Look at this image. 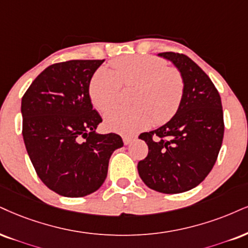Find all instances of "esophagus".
<instances>
[{
	"mask_svg": "<svg viewBox=\"0 0 248 248\" xmlns=\"http://www.w3.org/2000/svg\"><path fill=\"white\" fill-rule=\"evenodd\" d=\"M134 140V137H131V136H123V142L125 145H129Z\"/></svg>",
	"mask_w": 248,
	"mask_h": 248,
	"instance_id": "obj_1",
	"label": "esophagus"
}]
</instances>
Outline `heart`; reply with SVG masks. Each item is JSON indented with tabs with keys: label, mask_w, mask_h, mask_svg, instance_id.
<instances>
[{
	"label": "heart",
	"mask_w": 248,
	"mask_h": 248,
	"mask_svg": "<svg viewBox=\"0 0 248 248\" xmlns=\"http://www.w3.org/2000/svg\"><path fill=\"white\" fill-rule=\"evenodd\" d=\"M112 70L101 68L90 82L93 105L106 111L121 100L123 86H136L134 106L118 107L105 116L106 127L122 134H134L154 122L161 125L178 111L184 96V78L178 69L153 55H131L111 62Z\"/></svg>",
	"instance_id": "1"
}]
</instances>
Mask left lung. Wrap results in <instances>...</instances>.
Masks as SVG:
<instances>
[{
    "label": "left lung",
    "instance_id": "left-lung-1",
    "mask_svg": "<svg viewBox=\"0 0 248 248\" xmlns=\"http://www.w3.org/2000/svg\"><path fill=\"white\" fill-rule=\"evenodd\" d=\"M184 78V96L176 115L158 129L141 133L148 154L139 161L142 182L161 193H182L208 176L221 149L224 121L221 96L197 63L184 54L166 51Z\"/></svg>",
    "mask_w": 248,
    "mask_h": 248
}]
</instances>
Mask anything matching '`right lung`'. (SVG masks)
<instances>
[{
    "label": "right lung",
    "instance_id": "add662e5",
    "mask_svg": "<svg viewBox=\"0 0 248 248\" xmlns=\"http://www.w3.org/2000/svg\"><path fill=\"white\" fill-rule=\"evenodd\" d=\"M103 62L51 64L21 99L27 154L42 183L63 197L80 198L99 189L110 156L123 146L118 134L95 132L102 118L92 106L90 82Z\"/></svg>",
    "mask_w": 248,
    "mask_h": 248
}]
</instances>
